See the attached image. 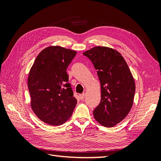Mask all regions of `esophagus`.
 I'll return each mask as SVG.
<instances>
[{
    "instance_id": "obj_1",
    "label": "esophagus",
    "mask_w": 161,
    "mask_h": 161,
    "mask_svg": "<svg viewBox=\"0 0 161 161\" xmlns=\"http://www.w3.org/2000/svg\"><path fill=\"white\" fill-rule=\"evenodd\" d=\"M85 96H86V94H85V93H82V94H80V95H79V97H80V99L81 100L84 99V98H85Z\"/></svg>"
}]
</instances>
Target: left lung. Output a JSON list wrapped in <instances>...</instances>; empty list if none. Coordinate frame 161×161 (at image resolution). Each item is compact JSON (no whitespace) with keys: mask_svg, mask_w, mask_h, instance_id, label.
I'll return each mask as SVG.
<instances>
[{"mask_svg":"<svg viewBox=\"0 0 161 161\" xmlns=\"http://www.w3.org/2000/svg\"><path fill=\"white\" fill-rule=\"evenodd\" d=\"M83 55L91 60L101 82V100L93 110L95 119L105 127L122 121L132 107L136 86L123 56L112 48L97 46Z\"/></svg>","mask_w":161,"mask_h":161,"instance_id":"left-lung-1","label":"left lung"}]
</instances>
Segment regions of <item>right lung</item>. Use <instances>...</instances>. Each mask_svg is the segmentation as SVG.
<instances>
[{
	"mask_svg": "<svg viewBox=\"0 0 161 161\" xmlns=\"http://www.w3.org/2000/svg\"><path fill=\"white\" fill-rule=\"evenodd\" d=\"M76 52L60 46L43 50L28 77L31 109L37 118L51 125L69 119L77 103L66 69Z\"/></svg>",
	"mask_w": 161,
	"mask_h": 161,
	"instance_id": "right-lung-1",
	"label": "right lung"
}]
</instances>
